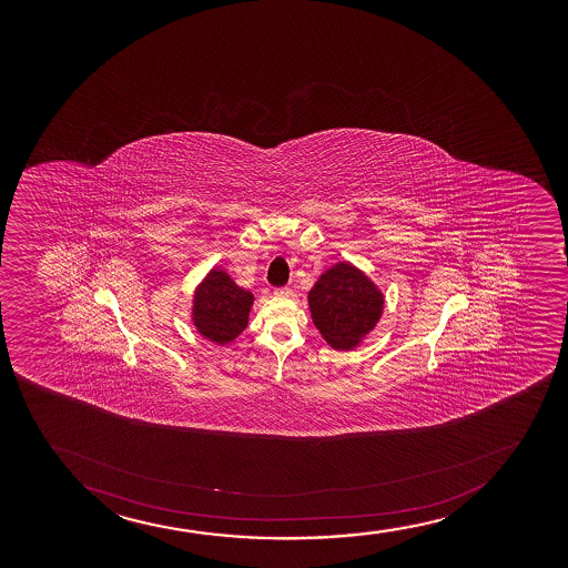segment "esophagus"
<instances>
[{
    "label": "esophagus",
    "instance_id": "obj_1",
    "mask_svg": "<svg viewBox=\"0 0 568 568\" xmlns=\"http://www.w3.org/2000/svg\"><path fill=\"white\" fill-rule=\"evenodd\" d=\"M274 295H281V297H290V295H294V290L290 286L276 287L274 290Z\"/></svg>",
    "mask_w": 568,
    "mask_h": 568
}]
</instances>
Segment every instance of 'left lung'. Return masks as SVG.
I'll return each mask as SVG.
<instances>
[{
	"label": "left lung",
	"mask_w": 568,
	"mask_h": 568,
	"mask_svg": "<svg viewBox=\"0 0 568 568\" xmlns=\"http://www.w3.org/2000/svg\"><path fill=\"white\" fill-rule=\"evenodd\" d=\"M314 326L333 348H354L383 313V295L359 273L339 263L322 274L308 294Z\"/></svg>",
	"instance_id": "obj_1"
}]
</instances>
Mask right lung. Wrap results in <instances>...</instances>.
<instances>
[{
    "instance_id": "right-lung-1",
    "label": "right lung",
    "mask_w": 568,
    "mask_h": 568,
    "mask_svg": "<svg viewBox=\"0 0 568 568\" xmlns=\"http://www.w3.org/2000/svg\"><path fill=\"white\" fill-rule=\"evenodd\" d=\"M252 294L236 286L223 271L214 268L196 290L195 326L217 345L235 339L248 326Z\"/></svg>"
}]
</instances>
